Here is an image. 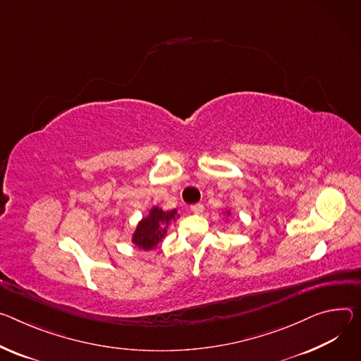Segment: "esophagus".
<instances>
[{"instance_id":"obj_1","label":"esophagus","mask_w":361,"mask_h":361,"mask_svg":"<svg viewBox=\"0 0 361 361\" xmlns=\"http://www.w3.org/2000/svg\"><path fill=\"white\" fill-rule=\"evenodd\" d=\"M190 209H191V212H192V213H195V214H202V213L204 212V206H203L202 203H197V204H192V206H191Z\"/></svg>"}]
</instances>
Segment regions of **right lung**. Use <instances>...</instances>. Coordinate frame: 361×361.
I'll list each match as a JSON object with an SVG mask.
<instances>
[{"instance_id": "add662e5", "label": "right lung", "mask_w": 361, "mask_h": 361, "mask_svg": "<svg viewBox=\"0 0 361 361\" xmlns=\"http://www.w3.org/2000/svg\"><path fill=\"white\" fill-rule=\"evenodd\" d=\"M177 210L164 212L158 207H154L149 212V216L142 219L134 233L133 242L141 249H152L155 247L167 233V227L170 221L174 219Z\"/></svg>"}]
</instances>
